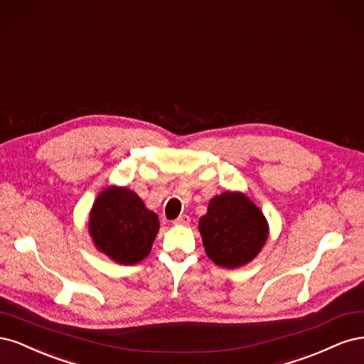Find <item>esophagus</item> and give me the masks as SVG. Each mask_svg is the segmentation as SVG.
<instances>
[{
  "instance_id": "esophagus-1",
  "label": "esophagus",
  "mask_w": 364,
  "mask_h": 364,
  "mask_svg": "<svg viewBox=\"0 0 364 364\" xmlns=\"http://www.w3.org/2000/svg\"><path fill=\"white\" fill-rule=\"evenodd\" d=\"M189 222H191V218L187 216V215H181V216H178L177 219L173 220V224L175 225H189Z\"/></svg>"
}]
</instances>
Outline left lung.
<instances>
[{"mask_svg":"<svg viewBox=\"0 0 364 364\" xmlns=\"http://www.w3.org/2000/svg\"><path fill=\"white\" fill-rule=\"evenodd\" d=\"M204 250L218 266L234 269L255 259L267 240L269 225L262 210L242 192H224L210 199L199 219Z\"/></svg>","mask_w":364,"mask_h":364,"instance_id":"8db88e82","label":"left lung"}]
</instances>
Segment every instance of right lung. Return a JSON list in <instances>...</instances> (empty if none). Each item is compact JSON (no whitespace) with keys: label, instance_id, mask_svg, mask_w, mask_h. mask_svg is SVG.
<instances>
[{"label":"right lung","instance_id":"add662e5","mask_svg":"<svg viewBox=\"0 0 364 364\" xmlns=\"http://www.w3.org/2000/svg\"><path fill=\"white\" fill-rule=\"evenodd\" d=\"M159 228V216L127 187L110 186L104 189L89 216V234L97 250L119 264L144 260Z\"/></svg>","mask_w":364,"mask_h":364}]
</instances>
